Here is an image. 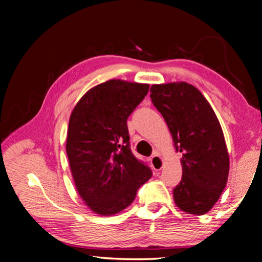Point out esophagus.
I'll return each mask as SVG.
<instances>
[{
    "label": "esophagus",
    "mask_w": 262,
    "mask_h": 262,
    "mask_svg": "<svg viewBox=\"0 0 262 262\" xmlns=\"http://www.w3.org/2000/svg\"><path fill=\"white\" fill-rule=\"evenodd\" d=\"M150 163H151V166L155 171H161L163 167V159L159 156L158 154H154L151 158H150Z\"/></svg>",
    "instance_id": "34e87169"
}]
</instances>
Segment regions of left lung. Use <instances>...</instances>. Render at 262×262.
I'll use <instances>...</instances> for the list:
<instances>
[{
	"label": "left lung",
	"instance_id": "obj_1",
	"mask_svg": "<svg viewBox=\"0 0 262 262\" xmlns=\"http://www.w3.org/2000/svg\"><path fill=\"white\" fill-rule=\"evenodd\" d=\"M150 92L183 156V177L173 188L176 205L188 214H206L220 199L229 176L219 119L201 92L186 82L155 84Z\"/></svg>",
	"mask_w": 262,
	"mask_h": 262
}]
</instances>
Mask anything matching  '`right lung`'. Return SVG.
<instances>
[{"mask_svg":"<svg viewBox=\"0 0 262 262\" xmlns=\"http://www.w3.org/2000/svg\"><path fill=\"white\" fill-rule=\"evenodd\" d=\"M148 91L149 84L111 79L89 90L70 115V170L78 194L96 214L120 212L151 178V168L132 152L127 127Z\"/></svg>","mask_w":262,"mask_h":262,"instance_id":"add662e5","label":"right lung"}]
</instances>
